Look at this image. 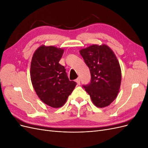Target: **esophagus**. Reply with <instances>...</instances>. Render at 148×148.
I'll use <instances>...</instances> for the list:
<instances>
[{"label": "esophagus", "instance_id": "obj_1", "mask_svg": "<svg viewBox=\"0 0 148 148\" xmlns=\"http://www.w3.org/2000/svg\"><path fill=\"white\" fill-rule=\"evenodd\" d=\"M75 82L77 83L78 84H80V78H78L77 79H76Z\"/></svg>", "mask_w": 148, "mask_h": 148}]
</instances>
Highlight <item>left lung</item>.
I'll list each match as a JSON object with an SVG mask.
<instances>
[{
  "instance_id": "obj_1",
  "label": "left lung",
  "mask_w": 148,
  "mask_h": 148,
  "mask_svg": "<svg viewBox=\"0 0 148 148\" xmlns=\"http://www.w3.org/2000/svg\"><path fill=\"white\" fill-rule=\"evenodd\" d=\"M90 70L91 80L84 88L92 103L102 108L117 97L121 84L122 71L114 52L105 44H92L79 50Z\"/></svg>"
}]
</instances>
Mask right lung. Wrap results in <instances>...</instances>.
Listing matches in <instances>:
<instances>
[{
  "instance_id": "add662e5",
  "label": "right lung",
  "mask_w": 148,
  "mask_h": 148,
  "mask_svg": "<svg viewBox=\"0 0 148 148\" xmlns=\"http://www.w3.org/2000/svg\"><path fill=\"white\" fill-rule=\"evenodd\" d=\"M64 49L41 45L34 52L30 66L31 83L44 104L59 108L63 106L77 83L70 81L64 66L59 62Z\"/></svg>"
}]
</instances>
